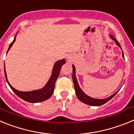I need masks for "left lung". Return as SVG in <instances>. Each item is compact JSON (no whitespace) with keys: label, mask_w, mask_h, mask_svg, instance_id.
I'll return each mask as SVG.
<instances>
[{"label":"left lung","mask_w":134,"mask_h":134,"mask_svg":"<svg viewBox=\"0 0 134 134\" xmlns=\"http://www.w3.org/2000/svg\"><path fill=\"white\" fill-rule=\"evenodd\" d=\"M111 38H112V40H114L115 41L116 44L118 45L119 46V48H121L120 45H119V42L118 41V40H116L115 38L113 37V35H111ZM122 56L124 58V55L123 54L122 52ZM72 80H73V82H74V88H75V91H76V94L77 96L78 99L82 101V103L85 104H87V105H91V106H100V105H102L103 104H105V103H107V101L111 99L117 93H118V92H116L115 93H114L113 94H112L111 96H110L109 97L107 98V99H93V98H91L88 96L86 95L85 93H84L82 92L81 89H80V86H79V84H78L77 80H76V78L75 76V67H74V65H72Z\"/></svg>","instance_id":"8db88e82"}]
</instances>
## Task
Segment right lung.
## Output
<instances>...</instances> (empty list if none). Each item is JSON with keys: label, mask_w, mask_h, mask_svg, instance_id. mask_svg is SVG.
<instances>
[{"label": "right lung", "mask_w": 134, "mask_h": 134, "mask_svg": "<svg viewBox=\"0 0 134 134\" xmlns=\"http://www.w3.org/2000/svg\"><path fill=\"white\" fill-rule=\"evenodd\" d=\"M15 37L13 41V42L10 44V46H9V49H8L7 52H9L10 48H11V46H13V44L14 42H15V40H16ZM65 63H66V61H65L64 59L59 60V61L55 62V64H54V68H53L52 74V76H51L49 81L48 82V83L46 84V85L43 88H41V89L40 90L29 91V92H21V91H17V90L15 89V88L9 83V82H8V80H7V73H6L5 72V67H4V74H5L6 80H7V83L9 84L10 88L13 90V91L16 95L18 96L19 97L21 98V99H23V100H25V101H27V102L33 103H34L41 102V101L46 100H47V99H49V98H50L51 96L53 94L55 81H56L58 77L62 66L63 64H64Z\"/></svg>", "instance_id": "right-lung-1"}]
</instances>
